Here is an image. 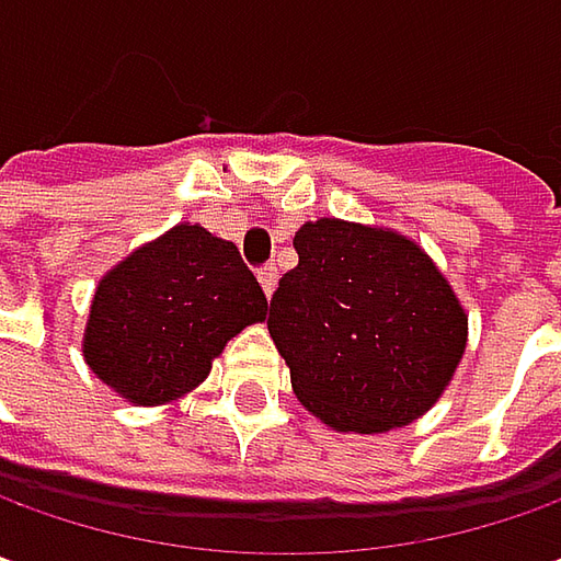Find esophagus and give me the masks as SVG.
Masks as SVG:
<instances>
[{"mask_svg": "<svg viewBox=\"0 0 561 561\" xmlns=\"http://www.w3.org/2000/svg\"><path fill=\"white\" fill-rule=\"evenodd\" d=\"M257 279H261L263 291H266V298H270V295L276 291V285H279V273H276V266H273V263H266V266H261Z\"/></svg>", "mask_w": 561, "mask_h": 561, "instance_id": "1", "label": "esophagus"}]
</instances>
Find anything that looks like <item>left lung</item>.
Masks as SVG:
<instances>
[{
  "mask_svg": "<svg viewBox=\"0 0 561 561\" xmlns=\"http://www.w3.org/2000/svg\"><path fill=\"white\" fill-rule=\"evenodd\" d=\"M266 329L298 400L339 432L410 425L450 385L469 317L432 257L391 229L322 217L295 236Z\"/></svg>",
  "mask_w": 561,
  "mask_h": 561,
  "instance_id": "8db88e82",
  "label": "left lung"
}]
</instances>
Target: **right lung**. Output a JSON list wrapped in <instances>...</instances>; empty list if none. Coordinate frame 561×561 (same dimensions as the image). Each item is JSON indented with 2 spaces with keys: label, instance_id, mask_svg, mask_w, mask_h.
Returning a JSON list of instances; mask_svg holds the SVG:
<instances>
[{
  "label": "right lung",
  "instance_id": "add662e5",
  "mask_svg": "<svg viewBox=\"0 0 561 561\" xmlns=\"http://www.w3.org/2000/svg\"><path fill=\"white\" fill-rule=\"evenodd\" d=\"M266 319L239 248L180 222L99 282L83 357L121 397L158 407L198 388L226 341Z\"/></svg>",
  "mask_w": 561,
  "mask_h": 561
}]
</instances>
